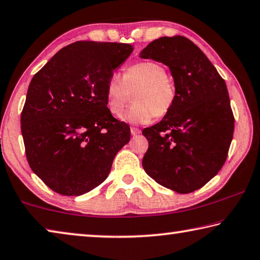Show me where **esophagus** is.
<instances>
[{
	"label": "esophagus",
	"mask_w": 260,
	"mask_h": 260,
	"mask_svg": "<svg viewBox=\"0 0 260 260\" xmlns=\"http://www.w3.org/2000/svg\"><path fill=\"white\" fill-rule=\"evenodd\" d=\"M131 134L132 135H139V134H141V129L140 128H136V127H132L131 128Z\"/></svg>",
	"instance_id": "34e87169"
}]
</instances>
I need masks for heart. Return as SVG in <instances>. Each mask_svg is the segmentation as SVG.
I'll use <instances>...</instances> for the list:
<instances>
[{"label": "heart", "instance_id": "obj_1", "mask_svg": "<svg viewBox=\"0 0 260 260\" xmlns=\"http://www.w3.org/2000/svg\"><path fill=\"white\" fill-rule=\"evenodd\" d=\"M135 93V104L121 116L133 125H144L157 116H165L172 109L177 96L175 85L165 68L156 61H141L126 70L124 76L112 73L105 85L107 105L113 116H119Z\"/></svg>", "mask_w": 260, "mask_h": 260}]
</instances>
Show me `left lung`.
Instances as JSON below:
<instances>
[{
  "mask_svg": "<svg viewBox=\"0 0 260 260\" xmlns=\"http://www.w3.org/2000/svg\"><path fill=\"white\" fill-rule=\"evenodd\" d=\"M140 57L169 67L177 89L172 109L142 131L149 142L143 169L162 187L179 193L195 191L221 169L234 133L225 80L184 37L157 39Z\"/></svg>",
  "mask_w": 260,
  "mask_h": 260,
  "instance_id": "8db88e82",
  "label": "left lung"
}]
</instances>
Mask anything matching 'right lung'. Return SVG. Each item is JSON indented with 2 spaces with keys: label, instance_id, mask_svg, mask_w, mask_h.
Instances as JSON below:
<instances>
[{
  "label": "right lung",
  "instance_id": "add662e5",
  "mask_svg": "<svg viewBox=\"0 0 260 260\" xmlns=\"http://www.w3.org/2000/svg\"><path fill=\"white\" fill-rule=\"evenodd\" d=\"M133 46L78 41L60 49L30 80L21 112L26 157L52 190L80 196L100 186L131 129L110 112L105 85Z\"/></svg>",
  "mask_w": 260,
  "mask_h": 260
}]
</instances>
